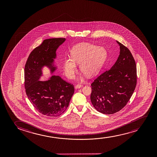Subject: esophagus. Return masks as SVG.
Segmentation results:
<instances>
[{"mask_svg":"<svg viewBox=\"0 0 157 157\" xmlns=\"http://www.w3.org/2000/svg\"><path fill=\"white\" fill-rule=\"evenodd\" d=\"M82 85H80V84H78V85H77L76 86H75V88H81V87H82Z\"/></svg>","mask_w":157,"mask_h":157,"instance_id":"34e87169","label":"esophagus"}]
</instances>
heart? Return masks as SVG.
Returning <instances> with one entry per match:
<instances>
[{
	"mask_svg": "<svg viewBox=\"0 0 157 157\" xmlns=\"http://www.w3.org/2000/svg\"><path fill=\"white\" fill-rule=\"evenodd\" d=\"M71 58H65L63 67L65 75L73 79L80 64V70L92 77L100 71L107 58V52L103 47L88 43H80L75 45L70 51Z\"/></svg>",
	"mask_w": 157,
	"mask_h": 157,
	"instance_id": "b5f03b06",
	"label": "heart"
}]
</instances>
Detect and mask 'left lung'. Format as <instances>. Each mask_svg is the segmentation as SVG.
Listing matches in <instances>:
<instances>
[{"label":"left lung","instance_id":"8db88e82","mask_svg":"<svg viewBox=\"0 0 157 157\" xmlns=\"http://www.w3.org/2000/svg\"><path fill=\"white\" fill-rule=\"evenodd\" d=\"M116 42L120 52L116 62L91 84L90 100L95 109L102 114H114L122 109L137 83L136 65L131 52L122 43Z\"/></svg>","mask_w":157,"mask_h":157}]
</instances>
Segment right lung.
<instances>
[{
    "mask_svg": "<svg viewBox=\"0 0 157 157\" xmlns=\"http://www.w3.org/2000/svg\"><path fill=\"white\" fill-rule=\"evenodd\" d=\"M65 40V38L44 40L31 52L25 67L26 94L33 106L45 116L57 117L62 114L75 92L73 85L59 75L40 80L43 75V67L48 68L52 75L57 69L54 64L56 51Z\"/></svg>",
    "mask_w": 157,
    "mask_h": 157,
    "instance_id": "add662e5",
    "label": "right lung"
}]
</instances>
